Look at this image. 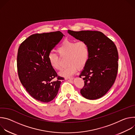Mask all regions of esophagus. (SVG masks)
<instances>
[{
  "label": "esophagus",
  "instance_id": "esophagus-1",
  "mask_svg": "<svg viewBox=\"0 0 135 135\" xmlns=\"http://www.w3.org/2000/svg\"><path fill=\"white\" fill-rule=\"evenodd\" d=\"M73 78H66L65 80H67V81H72L73 80Z\"/></svg>",
  "mask_w": 135,
  "mask_h": 135
}]
</instances>
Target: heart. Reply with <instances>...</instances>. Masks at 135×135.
I'll use <instances>...</instances> for the list:
<instances>
[{
  "label": "heart",
  "mask_w": 135,
  "mask_h": 135,
  "mask_svg": "<svg viewBox=\"0 0 135 135\" xmlns=\"http://www.w3.org/2000/svg\"><path fill=\"white\" fill-rule=\"evenodd\" d=\"M61 56H67V64L69 65L59 73L64 78H70L78 70L83 68L88 63L90 56V47L84 41L76 42L75 40L66 39L56 49ZM51 67L55 70H60L61 65L59 56L50 52L47 56Z\"/></svg>",
  "instance_id": "b5f03b06"
}]
</instances>
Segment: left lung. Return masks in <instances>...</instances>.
Listing matches in <instances>:
<instances>
[{
	"label": "left lung",
	"instance_id": "left-lung-1",
	"mask_svg": "<svg viewBox=\"0 0 135 135\" xmlns=\"http://www.w3.org/2000/svg\"><path fill=\"white\" fill-rule=\"evenodd\" d=\"M68 33L77 40L86 41L90 47L89 61L79 76H83L84 80L81 94L90 100L102 97L117 78L119 56L116 46L100 31L69 30Z\"/></svg>",
	"mask_w": 135,
	"mask_h": 135
}]
</instances>
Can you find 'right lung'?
Wrapping results in <instances>:
<instances>
[{
    "label": "right lung",
    "instance_id": "obj_1",
    "mask_svg": "<svg viewBox=\"0 0 135 135\" xmlns=\"http://www.w3.org/2000/svg\"><path fill=\"white\" fill-rule=\"evenodd\" d=\"M64 36L59 31L30 36L18 48V75L22 84L34 99L43 103L52 101L58 92L63 79L50 66L47 56Z\"/></svg>",
    "mask_w": 135,
    "mask_h": 135
}]
</instances>
